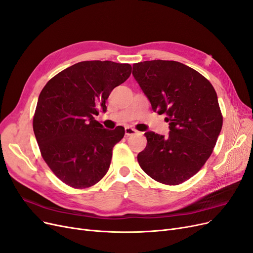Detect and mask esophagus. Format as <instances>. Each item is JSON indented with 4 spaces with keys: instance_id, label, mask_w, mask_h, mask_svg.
Returning a JSON list of instances; mask_svg holds the SVG:
<instances>
[{
    "instance_id": "34e87169",
    "label": "esophagus",
    "mask_w": 253,
    "mask_h": 253,
    "mask_svg": "<svg viewBox=\"0 0 253 253\" xmlns=\"http://www.w3.org/2000/svg\"><path fill=\"white\" fill-rule=\"evenodd\" d=\"M125 130H126V136H133V135H135L137 133V130L134 127H130V126H126Z\"/></svg>"
}]
</instances>
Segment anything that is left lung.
Returning <instances> with one entry per match:
<instances>
[{
	"label": "left lung",
	"mask_w": 253,
	"mask_h": 253,
	"mask_svg": "<svg viewBox=\"0 0 253 253\" xmlns=\"http://www.w3.org/2000/svg\"><path fill=\"white\" fill-rule=\"evenodd\" d=\"M133 76L154 112L166 114L167 137L146 132L138 154L140 167L165 185H178L196 174L213 153L222 128L214 87L195 69L176 61L135 63Z\"/></svg>",
	"instance_id": "obj_1"
}]
</instances>
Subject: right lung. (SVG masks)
<instances>
[{"mask_svg": "<svg viewBox=\"0 0 253 253\" xmlns=\"http://www.w3.org/2000/svg\"><path fill=\"white\" fill-rule=\"evenodd\" d=\"M132 66L112 61H83L50 79L39 94L34 134L45 163L66 185H95L109 170L114 145L125 127L107 129L94 119L107 111L111 91L127 80Z\"/></svg>", "mask_w": 253, "mask_h": 253, "instance_id": "right-lung-1", "label": "right lung"}]
</instances>
